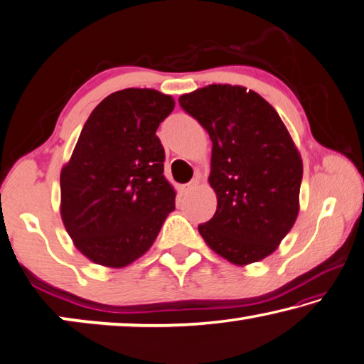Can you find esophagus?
<instances>
[{"instance_id":"esophagus-1","label":"esophagus","mask_w":364,"mask_h":364,"mask_svg":"<svg viewBox=\"0 0 364 364\" xmlns=\"http://www.w3.org/2000/svg\"><path fill=\"white\" fill-rule=\"evenodd\" d=\"M196 186H198V181H192V182H188L187 186H183V192H186V193L193 192V190L196 188Z\"/></svg>"}]
</instances>
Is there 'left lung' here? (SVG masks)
<instances>
[{"label":"left lung","mask_w":364,"mask_h":364,"mask_svg":"<svg viewBox=\"0 0 364 364\" xmlns=\"http://www.w3.org/2000/svg\"><path fill=\"white\" fill-rule=\"evenodd\" d=\"M213 141L218 208L198 225L213 252L237 266L279 247L299 216L303 163L277 111L240 85H208L178 98Z\"/></svg>","instance_id":"8db88e82"}]
</instances>
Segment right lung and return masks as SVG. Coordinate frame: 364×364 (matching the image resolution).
Wrapping results in <instances>:
<instances>
[{
  "label": "right lung",
  "instance_id": "1",
  "mask_svg": "<svg viewBox=\"0 0 364 364\" xmlns=\"http://www.w3.org/2000/svg\"><path fill=\"white\" fill-rule=\"evenodd\" d=\"M174 105L153 88H126L87 119L61 171V218L77 250L93 263H134L174 211L176 192L164 177L156 136Z\"/></svg>",
  "mask_w": 364,
  "mask_h": 364
}]
</instances>
